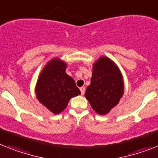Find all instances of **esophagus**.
<instances>
[{
	"label": "esophagus",
	"instance_id": "obj_1",
	"mask_svg": "<svg viewBox=\"0 0 158 158\" xmlns=\"http://www.w3.org/2000/svg\"><path fill=\"white\" fill-rule=\"evenodd\" d=\"M80 91H81L82 95H83V94H84V92H85V87H80Z\"/></svg>",
	"mask_w": 158,
	"mask_h": 158
}]
</instances>
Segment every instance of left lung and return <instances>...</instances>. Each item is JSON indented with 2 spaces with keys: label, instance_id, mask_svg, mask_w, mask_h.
<instances>
[{
  "label": "left lung",
  "instance_id": "1",
  "mask_svg": "<svg viewBox=\"0 0 158 158\" xmlns=\"http://www.w3.org/2000/svg\"><path fill=\"white\" fill-rule=\"evenodd\" d=\"M123 75L117 65L106 56L99 57L92 66L91 84L85 97L99 115H106L117 105L124 95Z\"/></svg>",
  "mask_w": 158,
  "mask_h": 158
}]
</instances>
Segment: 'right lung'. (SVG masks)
<instances>
[{
	"label": "right lung",
	"mask_w": 158,
	"mask_h": 158,
	"mask_svg": "<svg viewBox=\"0 0 158 158\" xmlns=\"http://www.w3.org/2000/svg\"><path fill=\"white\" fill-rule=\"evenodd\" d=\"M67 63L59 58L50 59L39 74L35 94L38 101L54 114H59L71 98L81 94L75 80L66 73Z\"/></svg>",
	"instance_id": "obj_1"
}]
</instances>
